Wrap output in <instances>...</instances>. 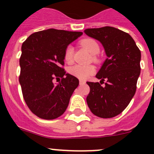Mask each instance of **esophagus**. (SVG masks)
<instances>
[{
	"mask_svg": "<svg viewBox=\"0 0 154 154\" xmlns=\"http://www.w3.org/2000/svg\"><path fill=\"white\" fill-rule=\"evenodd\" d=\"M79 84L80 85H85V81H84V80H79Z\"/></svg>",
	"mask_w": 154,
	"mask_h": 154,
	"instance_id": "esophagus-1",
	"label": "esophagus"
}]
</instances>
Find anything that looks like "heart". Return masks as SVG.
Here are the masks:
<instances>
[{"mask_svg":"<svg viewBox=\"0 0 154 154\" xmlns=\"http://www.w3.org/2000/svg\"><path fill=\"white\" fill-rule=\"evenodd\" d=\"M80 44L84 48L89 51L92 55H95L99 52L100 48L96 40L92 38H85L82 40ZM74 48L72 45H68L64 51V59L68 63L72 62ZM96 71L93 65H75L69 69V72L72 75L79 79H85L92 75Z\"/></svg>","mask_w":154,"mask_h":154,"instance_id":"heart-1","label":"heart"}]
</instances>
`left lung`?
Returning <instances> with one entry per match:
<instances>
[{
  "instance_id": "obj_1",
  "label": "left lung",
  "mask_w": 154,
  "mask_h": 154,
  "mask_svg": "<svg viewBox=\"0 0 154 154\" xmlns=\"http://www.w3.org/2000/svg\"><path fill=\"white\" fill-rule=\"evenodd\" d=\"M84 32L101 42L107 56L96 75L100 82H87L90 88L87 104L99 117H114L135 95L140 74V50L129 34L113 27L88 28Z\"/></svg>"
}]
</instances>
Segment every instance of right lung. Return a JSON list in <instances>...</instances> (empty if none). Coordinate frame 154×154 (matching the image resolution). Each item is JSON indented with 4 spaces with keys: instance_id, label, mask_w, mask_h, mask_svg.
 Masks as SVG:
<instances>
[{
    "instance_id": "add662e5",
    "label": "right lung",
    "mask_w": 154,
    "mask_h": 154,
    "mask_svg": "<svg viewBox=\"0 0 154 154\" xmlns=\"http://www.w3.org/2000/svg\"><path fill=\"white\" fill-rule=\"evenodd\" d=\"M82 35L50 28L31 34L23 42L19 82L27 106L38 117L56 119L67 109L79 82L62 68L64 51ZM59 78L62 79L55 85L53 80Z\"/></svg>"
}]
</instances>
